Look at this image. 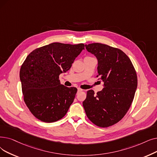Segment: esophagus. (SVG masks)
<instances>
[{"label": "esophagus", "instance_id": "obj_1", "mask_svg": "<svg viewBox=\"0 0 157 157\" xmlns=\"http://www.w3.org/2000/svg\"><path fill=\"white\" fill-rule=\"evenodd\" d=\"M83 89H81V88H78V92H81V91H83Z\"/></svg>", "mask_w": 157, "mask_h": 157}]
</instances>
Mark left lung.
Returning a JSON list of instances; mask_svg holds the SVG:
<instances>
[{
	"label": "left lung",
	"instance_id": "obj_1",
	"mask_svg": "<svg viewBox=\"0 0 157 157\" xmlns=\"http://www.w3.org/2000/svg\"><path fill=\"white\" fill-rule=\"evenodd\" d=\"M85 47L98 59L97 77L104 83V88L97 94L88 90L83 106L92 122L107 128L120 121L130 107L137 87V73L130 59L121 49L99 43Z\"/></svg>",
	"mask_w": 157,
	"mask_h": 157
}]
</instances>
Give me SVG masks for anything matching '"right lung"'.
<instances>
[{
    "label": "right lung",
    "mask_w": 157,
    "mask_h": 157,
    "mask_svg": "<svg viewBox=\"0 0 157 157\" xmlns=\"http://www.w3.org/2000/svg\"><path fill=\"white\" fill-rule=\"evenodd\" d=\"M85 49L54 42L33 51L20 68L24 101L31 113L45 122H56L66 115L77 92L76 87L60 83L59 76L69 71Z\"/></svg>",
    "instance_id": "right-lung-1"
}]
</instances>
